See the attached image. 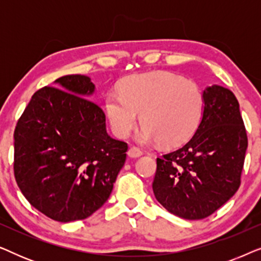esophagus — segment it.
Masks as SVG:
<instances>
[{
    "mask_svg": "<svg viewBox=\"0 0 261 261\" xmlns=\"http://www.w3.org/2000/svg\"><path fill=\"white\" fill-rule=\"evenodd\" d=\"M140 155H142V151L138 147H134L133 146V147L128 149V156H130V158H138Z\"/></svg>",
    "mask_w": 261,
    "mask_h": 261,
    "instance_id": "obj_1",
    "label": "esophagus"
}]
</instances>
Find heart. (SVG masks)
<instances>
[{"label":"heart","instance_id":"obj_1","mask_svg":"<svg viewBox=\"0 0 261 261\" xmlns=\"http://www.w3.org/2000/svg\"><path fill=\"white\" fill-rule=\"evenodd\" d=\"M119 92H109L105 105L110 124L121 138L130 134L141 114L142 142L179 146L197 130L204 112L201 88L166 71L128 76Z\"/></svg>","mask_w":261,"mask_h":261}]
</instances>
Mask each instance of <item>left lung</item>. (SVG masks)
<instances>
[{
  "instance_id": "left-lung-1",
  "label": "left lung",
  "mask_w": 261,
  "mask_h": 261,
  "mask_svg": "<svg viewBox=\"0 0 261 261\" xmlns=\"http://www.w3.org/2000/svg\"><path fill=\"white\" fill-rule=\"evenodd\" d=\"M204 112L194 137L156 158L152 188L167 212L181 219L208 217L241 184L248 140L239 102L220 85L203 91Z\"/></svg>"
}]
</instances>
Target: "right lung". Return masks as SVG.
<instances>
[{"instance_id":"1","label":"right lung","mask_w":261,"mask_h":261,"mask_svg":"<svg viewBox=\"0 0 261 261\" xmlns=\"http://www.w3.org/2000/svg\"><path fill=\"white\" fill-rule=\"evenodd\" d=\"M32 96L14 130V176L27 201L59 222L84 220L107 202L128 145L110 138L95 85L67 74ZM63 90L62 91L61 89Z\"/></svg>"}]
</instances>
